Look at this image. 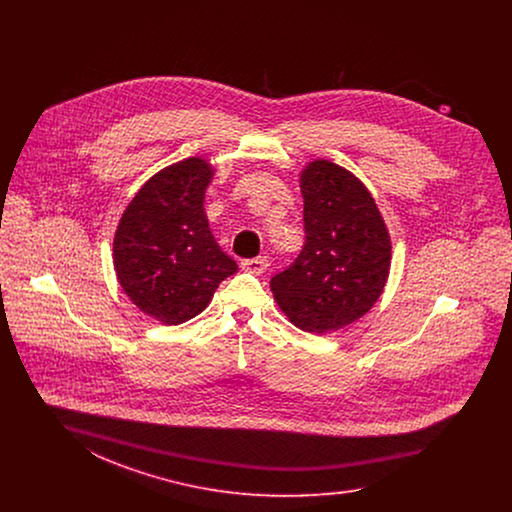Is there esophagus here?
I'll return each mask as SVG.
<instances>
[{"label": "esophagus", "mask_w": 512, "mask_h": 512, "mask_svg": "<svg viewBox=\"0 0 512 512\" xmlns=\"http://www.w3.org/2000/svg\"><path fill=\"white\" fill-rule=\"evenodd\" d=\"M268 267L267 257H253V259H244L242 261V268L245 272H251V274H261L265 272Z\"/></svg>", "instance_id": "esophagus-1"}]
</instances>
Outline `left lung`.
I'll use <instances>...</instances> for the list:
<instances>
[{
  "label": "left lung",
  "mask_w": 512,
  "mask_h": 512,
  "mask_svg": "<svg viewBox=\"0 0 512 512\" xmlns=\"http://www.w3.org/2000/svg\"><path fill=\"white\" fill-rule=\"evenodd\" d=\"M305 245L270 290L293 324L324 334L363 317L390 272L391 242L380 211L359 178L330 161L301 174Z\"/></svg>",
  "instance_id": "8db88e82"
}]
</instances>
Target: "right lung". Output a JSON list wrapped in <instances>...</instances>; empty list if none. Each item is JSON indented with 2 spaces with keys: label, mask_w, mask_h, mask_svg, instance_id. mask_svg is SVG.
I'll return each instance as SVG.
<instances>
[{
  "label": "right lung",
  "mask_w": 512,
  "mask_h": 512,
  "mask_svg": "<svg viewBox=\"0 0 512 512\" xmlns=\"http://www.w3.org/2000/svg\"><path fill=\"white\" fill-rule=\"evenodd\" d=\"M213 169L190 157L151 176L122 215L113 263L122 290L149 317L182 324L199 315L238 267L203 211Z\"/></svg>",
  "instance_id": "right-lung-1"
}]
</instances>
